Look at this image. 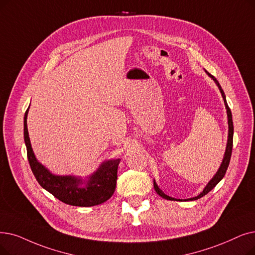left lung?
I'll return each instance as SVG.
<instances>
[{"label": "left lung", "mask_w": 255, "mask_h": 255, "mask_svg": "<svg viewBox=\"0 0 255 255\" xmlns=\"http://www.w3.org/2000/svg\"><path fill=\"white\" fill-rule=\"evenodd\" d=\"M205 72L207 73V75L209 77H212L213 80L216 82V84L218 85L219 90H220V92H221V94H222V97H223V100H224V103H225V106H226V109H227V117H228V127H229V130H228V141H227V147H226V151H225V154H224L223 161H222V163H221V167L219 168L217 174L214 176V178L208 182V184L205 186V189L203 190V192L200 195L197 196V197H194V198H191V199H187V200H197V199L205 196L207 193H209L210 191H212L214 187L221 180H222V178L225 176V173L227 171L228 165H229V161H230V157H231V152H232V145H234V123H232V115H231V112H230V108H229V106H228V104L226 102L225 94H224V92L222 90V87H221L220 83L218 82V80L215 78V77L213 75H210L207 71H205ZM154 189H155V191H156V193L160 197L167 199V200H175L174 198L169 197V196L165 195L164 193H162V191L157 186V184H156V182H155V181H154ZM180 201H182V200H180Z\"/></svg>", "instance_id": "8db88e82"}]
</instances>
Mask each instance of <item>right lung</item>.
<instances>
[{"label":"right lung","instance_id":"obj_1","mask_svg":"<svg viewBox=\"0 0 255 255\" xmlns=\"http://www.w3.org/2000/svg\"><path fill=\"white\" fill-rule=\"evenodd\" d=\"M27 115L28 109L24 118V138L27 147V156L33 174L43 189L61 202L74 206L88 207L107 201L116 190L120 159L104 162L90 177V180L85 183L84 187L81 186L83 181L73 176H55L40 164L34 156L27 128Z\"/></svg>","mask_w":255,"mask_h":255}]
</instances>
